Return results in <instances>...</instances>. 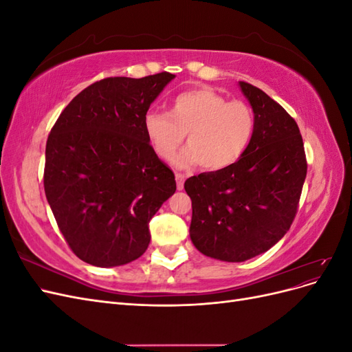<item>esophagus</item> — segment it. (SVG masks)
<instances>
[{"label": "esophagus", "mask_w": 352, "mask_h": 352, "mask_svg": "<svg viewBox=\"0 0 352 352\" xmlns=\"http://www.w3.org/2000/svg\"><path fill=\"white\" fill-rule=\"evenodd\" d=\"M184 184H185V176L182 173H176V186L179 190L184 189Z\"/></svg>", "instance_id": "34e87169"}]
</instances>
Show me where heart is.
Instances as JSON below:
<instances>
[{"label": "heart", "mask_w": 352, "mask_h": 352, "mask_svg": "<svg viewBox=\"0 0 352 352\" xmlns=\"http://www.w3.org/2000/svg\"><path fill=\"white\" fill-rule=\"evenodd\" d=\"M255 129L250 105L229 101L208 88L189 89L173 98L167 113L148 111L144 131L154 153L163 160L175 154L186 135L185 146L173 164L186 168L199 163L208 172L223 170L243 155Z\"/></svg>", "instance_id": "b5f03b06"}]
</instances>
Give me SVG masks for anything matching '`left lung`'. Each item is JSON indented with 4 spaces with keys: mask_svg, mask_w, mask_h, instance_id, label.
<instances>
[{
    "mask_svg": "<svg viewBox=\"0 0 352 352\" xmlns=\"http://www.w3.org/2000/svg\"><path fill=\"white\" fill-rule=\"evenodd\" d=\"M255 116L252 140L232 166L186 179L189 235L207 257L241 263L270 250L289 230L307 176L296 122L267 94L239 82Z\"/></svg>",
    "mask_w": 352,
    "mask_h": 352,
    "instance_id": "left-lung-1",
    "label": "left lung"
}]
</instances>
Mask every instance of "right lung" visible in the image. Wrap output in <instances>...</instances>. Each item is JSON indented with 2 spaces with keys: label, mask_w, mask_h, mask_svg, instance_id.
<instances>
[{
  "label": "right lung",
  "mask_w": 352,
  "mask_h": 352,
  "mask_svg": "<svg viewBox=\"0 0 352 352\" xmlns=\"http://www.w3.org/2000/svg\"><path fill=\"white\" fill-rule=\"evenodd\" d=\"M175 79L107 78L74 97L52 126L44 188L60 232L97 267L131 263L150 245V220L176 180L144 131L151 102Z\"/></svg>",
  "instance_id": "right-lung-1"
}]
</instances>
